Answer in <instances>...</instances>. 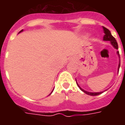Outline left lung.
Returning <instances> with one entry per match:
<instances>
[{
  "instance_id": "8db88e82",
  "label": "left lung",
  "mask_w": 125,
  "mask_h": 125,
  "mask_svg": "<svg viewBox=\"0 0 125 125\" xmlns=\"http://www.w3.org/2000/svg\"><path fill=\"white\" fill-rule=\"evenodd\" d=\"M103 30H104V36L103 37V40H104V41H109V42H110L111 45H112L115 49H118V45H117V43L115 39V38L112 36V35L111 34L110 31L108 29H107L106 28L104 27V26H103ZM117 55L119 56V58H120V56H119V51H117ZM119 67H120V60H119V63L118 71L119 69ZM76 83H77V82H76ZM77 85L79 87V88H80L81 91H82L83 92L86 93L87 95H91V96H96V95H100V94H101L102 93H103V91H102V92H89V91H85V90L83 89L82 88H81V87H80V85H78V83H77Z\"/></svg>"
}]
</instances>
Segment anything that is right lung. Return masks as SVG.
<instances>
[{"instance_id": "add662e5", "label": "right lung", "mask_w": 125, "mask_h": 125, "mask_svg": "<svg viewBox=\"0 0 125 125\" xmlns=\"http://www.w3.org/2000/svg\"><path fill=\"white\" fill-rule=\"evenodd\" d=\"M22 31H23V30H21V31H20V32H19V33H20V32H22ZM52 91H53V90H52ZM52 92H51V93H50V95H51V93H52Z\"/></svg>"}]
</instances>
